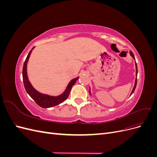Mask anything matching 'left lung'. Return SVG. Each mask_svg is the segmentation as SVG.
<instances>
[{
    "instance_id": "8db88e82",
    "label": "left lung",
    "mask_w": 157,
    "mask_h": 157,
    "mask_svg": "<svg viewBox=\"0 0 157 157\" xmlns=\"http://www.w3.org/2000/svg\"><path fill=\"white\" fill-rule=\"evenodd\" d=\"M130 53L131 56H132V58L135 59L134 55V54L132 53V52H131V51H130ZM136 76H137V67L136 62ZM136 84H137V77H136V80H135V85H134V88H133V90H132V93H131V95H132L133 93H134V90H135V89H136ZM89 93L90 94V90H89Z\"/></svg>"
}]
</instances>
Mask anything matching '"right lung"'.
<instances>
[{
	"instance_id": "add662e5",
	"label": "right lung",
	"mask_w": 157,
	"mask_h": 157,
	"mask_svg": "<svg viewBox=\"0 0 157 157\" xmlns=\"http://www.w3.org/2000/svg\"><path fill=\"white\" fill-rule=\"evenodd\" d=\"M33 48H34V47L32 48V50ZM32 50H31L29 54L27 55L23 67V84H24V87L26 92L29 95L33 100L36 102L37 105L42 108H49L58 105L59 103L64 101L65 99L68 98L71 88H72V86L75 84V83L78 79L79 77H77L73 79L72 80H71V82L69 83L67 88L65 89V92L62 94L60 95V96L56 97L50 96L48 95L42 94L39 92H37L36 90L32 86V85L29 81V80H28L27 75V64L32 52Z\"/></svg>"
}]
</instances>
